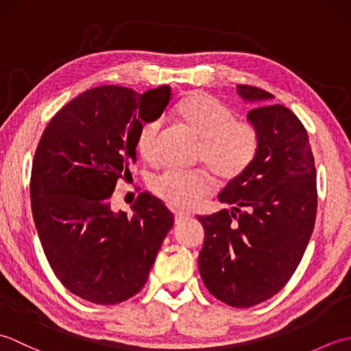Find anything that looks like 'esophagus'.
Masks as SVG:
<instances>
[{
    "instance_id": "1",
    "label": "esophagus",
    "mask_w": 351,
    "mask_h": 351,
    "mask_svg": "<svg viewBox=\"0 0 351 351\" xmlns=\"http://www.w3.org/2000/svg\"><path fill=\"white\" fill-rule=\"evenodd\" d=\"M189 219V214H184V213H175V223L176 225H180V223L185 221Z\"/></svg>"
}]
</instances>
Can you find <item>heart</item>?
Returning <instances> with one entry per match:
<instances>
[{"mask_svg": "<svg viewBox=\"0 0 351 351\" xmlns=\"http://www.w3.org/2000/svg\"><path fill=\"white\" fill-rule=\"evenodd\" d=\"M175 114L200 140L197 158L223 181L240 176L255 160L258 132L253 125L237 121L225 104L204 92H193L176 104ZM160 121L141 125L136 147L141 158L154 161L158 149ZM155 195L175 208L190 210L213 193V181L202 170H167L152 184Z\"/></svg>", "mask_w": 351, "mask_h": 351, "instance_id": "heart-1", "label": "heart"}]
</instances>
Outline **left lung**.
<instances>
[{"label":"left lung","instance_id":"left-lung-1","mask_svg":"<svg viewBox=\"0 0 351 351\" xmlns=\"http://www.w3.org/2000/svg\"><path fill=\"white\" fill-rule=\"evenodd\" d=\"M252 102L255 160L219 195L229 210L200 215L205 243L199 271L208 291L234 308L265 302L299 267L315 225L317 171L308 132L263 88L238 84Z\"/></svg>","mask_w":351,"mask_h":351}]
</instances>
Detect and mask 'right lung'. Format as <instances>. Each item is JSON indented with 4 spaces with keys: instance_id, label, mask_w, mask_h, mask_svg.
I'll list each match as a JSON object with an SVG mask.
<instances>
[{
    "instance_id": "add662e5",
    "label": "right lung",
    "mask_w": 351,
    "mask_h": 351,
    "mask_svg": "<svg viewBox=\"0 0 351 351\" xmlns=\"http://www.w3.org/2000/svg\"><path fill=\"white\" fill-rule=\"evenodd\" d=\"M170 96L169 86L143 95L90 88L51 119L37 145L29 182L37 234L57 279L87 302L136 295L173 226V214L149 193L137 197L132 215L110 206L136 162L138 130L162 114Z\"/></svg>"
}]
</instances>
